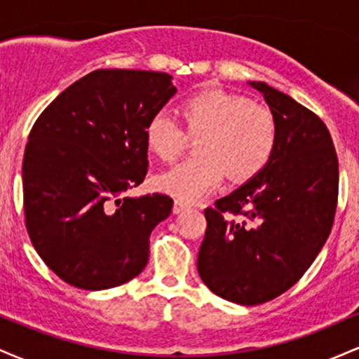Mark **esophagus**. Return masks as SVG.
<instances>
[{
  "label": "esophagus",
  "mask_w": 359,
  "mask_h": 359,
  "mask_svg": "<svg viewBox=\"0 0 359 359\" xmlns=\"http://www.w3.org/2000/svg\"><path fill=\"white\" fill-rule=\"evenodd\" d=\"M185 209H189V204L182 203V201H175V203H174V214L184 212Z\"/></svg>",
  "instance_id": "34e87169"
}]
</instances>
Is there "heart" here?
<instances>
[{
    "label": "heart",
    "instance_id": "1",
    "mask_svg": "<svg viewBox=\"0 0 359 359\" xmlns=\"http://www.w3.org/2000/svg\"><path fill=\"white\" fill-rule=\"evenodd\" d=\"M184 126L165 111L145 125L148 150L172 162L185 150L189 135L199 138V156L185 160L156 177V187L185 203H194L219 187L228 172L245 182L263 170L275 154L278 125L266 106L219 88L201 89L180 102Z\"/></svg>",
    "mask_w": 359,
    "mask_h": 359
}]
</instances>
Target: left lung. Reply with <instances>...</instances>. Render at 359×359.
Instances as JSON below:
<instances>
[{"label":"left lung","mask_w":359,"mask_h":359,"mask_svg":"<svg viewBox=\"0 0 359 359\" xmlns=\"http://www.w3.org/2000/svg\"><path fill=\"white\" fill-rule=\"evenodd\" d=\"M278 125L269 165L204 211L197 271L229 302L258 306L299 282L323 250L337 205L339 168L327 126L265 82H250ZM241 215V222L225 214Z\"/></svg>","instance_id":"left-lung-1"}]
</instances>
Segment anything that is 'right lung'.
Returning a JSON list of instances; mask_svg holds the SVG:
<instances>
[{
  "mask_svg": "<svg viewBox=\"0 0 359 359\" xmlns=\"http://www.w3.org/2000/svg\"><path fill=\"white\" fill-rule=\"evenodd\" d=\"M172 76L97 69L62 90L28 135L25 224L45 265L69 285L104 290L145 269L165 194L125 197L148 172L145 125L175 94Z\"/></svg>",
  "mask_w": 359,
  "mask_h": 359,
  "instance_id": "add662e5",
  "label": "right lung"
}]
</instances>
